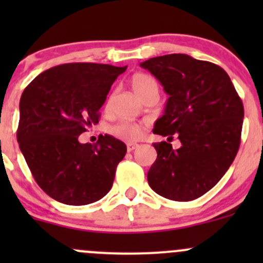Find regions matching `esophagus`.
<instances>
[{"label":"esophagus","instance_id":"1","mask_svg":"<svg viewBox=\"0 0 263 263\" xmlns=\"http://www.w3.org/2000/svg\"><path fill=\"white\" fill-rule=\"evenodd\" d=\"M137 146H139V145H137L136 142H128V144H127V151H134Z\"/></svg>","mask_w":263,"mask_h":263}]
</instances>
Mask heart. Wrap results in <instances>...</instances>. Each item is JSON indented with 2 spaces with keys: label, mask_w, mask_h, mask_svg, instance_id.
<instances>
[{
  "label": "heart",
  "mask_w": 263,
  "mask_h": 263,
  "mask_svg": "<svg viewBox=\"0 0 263 263\" xmlns=\"http://www.w3.org/2000/svg\"><path fill=\"white\" fill-rule=\"evenodd\" d=\"M131 86L134 91L136 92L140 99H144L145 97L151 92H158V82L153 76L144 72L135 73L131 78ZM109 134L113 137L123 141H135L139 139L142 134V126L136 122L121 121L112 124L109 127Z\"/></svg>",
  "instance_id": "1"
}]
</instances>
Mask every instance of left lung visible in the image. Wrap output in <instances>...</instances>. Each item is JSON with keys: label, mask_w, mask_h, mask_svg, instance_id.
<instances>
[{"label": "left lung", "mask_w": 263, "mask_h": 263, "mask_svg": "<svg viewBox=\"0 0 263 263\" xmlns=\"http://www.w3.org/2000/svg\"><path fill=\"white\" fill-rule=\"evenodd\" d=\"M169 95L153 132L168 136L154 144L158 158L147 173L148 185L173 201L205 195L232 165L240 145L245 108L220 66L174 53L140 63ZM176 134L181 147L170 141Z\"/></svg>", "instance_id": "obj_1"}]
</instances>
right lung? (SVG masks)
I'll return each instance as SVG.
<instances>
[{
    "label": "right lung",
    "instance_id": "add662e5",
    "mask_svg": "<svg viewBox=\"0 0 263 263\" xmlns=\"http://www.w3.org/2000/svg\"><path fill=\"white\" fill-rule=\"evenodd\" d=\"M102 63H65L36 76L20 99L17 142L39 187L58 202L81 206L104 197L126 155L124 142L79 136L99 122L110 86L126 71Z\"/></svg>",
    "mask_w": 263,
    "mask_h": 263
}]
</instances>
